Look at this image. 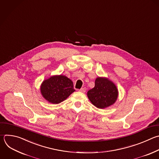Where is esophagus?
I'll list each match as a JSON object with an SVG mask.
<instances>
[{
    "label": "esophagus",
    "mask_w": 159,
    "mask_h": 159,
    "mask_svg": "<svg viewBox=\"0 0 159 159\" xmlns=\"http://www.w3.org/2000/svg\"><path fill=\"white\" fill-rule=\"evenodd\" d=\"M79 91H80V92H85L86 89H85V88H82V89H80L79 90Z\"/></svg>",
    "instance_id": "esophagus-1"
}]
</instances>
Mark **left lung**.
I'll return each mask as SVG.
<instances>
[{
    "label": "left lung",
    "mask_w": 159,
    "mask_h": 159,
    "mask_svg": "<svg viewBox=\"0 0 159 159\" xmlns=\"http://www.w3.org/2000/svg\"><path fill=\"white\" fill-rule=\"evenodd\" d=\"M119 91L116 84L107 77H98L95 86L87 92L91 103L98 109H105L113 105L117 100Z\"/></svg>",
    "instance_id": "obj_1"
}]
</instances>
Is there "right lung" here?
<instances>
[{
    "instance_id": "right-lung-1",
    "label": "right lung",
    "mask_w": 159,
    "mask_h": 159,
    "mask_svg": "<svg viewBox=\"0 0 159 159\" xmlns=\"http://www.w3.org/2000/svg\"><path fill=\"white\" fill-rule=\"evenodd\" d=\"M40 93L48 102L59 103L75 92L73 82L64 75H56L44 80L40 85Z\"/></svg>"
}]
</instances>
